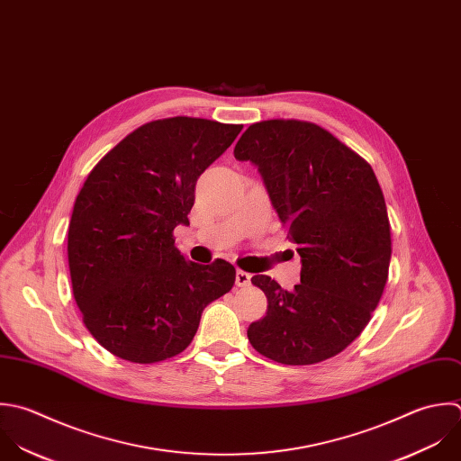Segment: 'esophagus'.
Wrapping results in <instances>:
<instances>
[{"label":"esophagus","instance_id":"1","mask_svg":"<svg viewBox=\"0 0 461 461\" xmlns=\"http://www.w3.org/2000/svg\"><path fill=\"white\" fill-rule=\"evenodd\" d=\"M235 284H237L239 287H248V285L251 284V275L246 273V271H237V275H235Z\"/></svg>","mask_w":461,"mask_h":461}]
</instances>
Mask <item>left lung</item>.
Masks as SVG:
<instances>
[{
    "mask_svg": "<svg viewBox=\"0 0 461 461\" xmlns=\"http://www.w3.org/2000/svg\"><path fill=\"white\" fill-rule=\"evenodd\" d=\"M233 154L258 168L302 257L293 291L266 275L251 278L267 312L249 325V343L282 365L338 356L365 330L388 280L392 233L372 167L329 131L298 120L249 125Z\"/></svg>",
    "mask_w": 461,
    "mask_h": 461,
    "instance_id": "8db88e82",
    "label": "left lung"
}]
</instances>
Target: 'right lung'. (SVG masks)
<instances>
[{"mask_svg": "<svg viewBox=\"0 0 461 461\" xmlns=\"http://www.w3.org/2000/svg\"><path fill=\"white\" fill-rule=\"evenodd\" d=\"M242 125L176 116L149 122L89 172L68 230L75 302L91 336L113 356L149 365L181 354L206 305L230 293L235 267L201 266L176 248L199 176Z\"/></svg>", "mask_w": 461, "mask_h": 461, "instance_id": "obj_1", "label": "right lung"}]
</instances>
